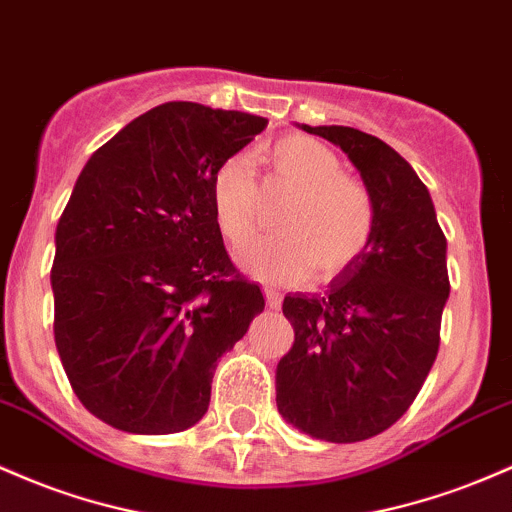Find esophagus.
<instances>
[{
  "mask_svg": "<svg viewBox=\"0 0 512 512\" xmlns=\"http://www.w3.org/2000/svg\"><path fill=\"white\" fill-rule=\"evenodd\" d=\"M265 299H267V306L269 308H279V306H282V294H279V291L274 289L272 284H265Z\"/></svg>",
  "mask_w": 512,
  "mask_h": 512,
  "instance_id": "esophagus-1",
  "label": "esophagus"
}]
</instances>
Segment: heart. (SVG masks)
Segmentation results:
<instances>
[{
    "instance_id": "obj_1",
    "label": "heart",
    "mask_w": 512,
    "mask_h": 512,
    "mask_svg": "<svg viewBox=\"0 0 512 512\" xmlns=\"http://www.w3.org/2000/svg\"><path fill=\"white\" fill-rule=\"evenodd\" d=\"M257 162H265L291 199L277 213L282 233L247 247L243 267L272 282H299L313 267L320 279H330L355 265L374 235L376 206L359 179L342 174L340 157L313 138L286 136L260 150ZM209 201L221 238L240 250L255 235L260 201L247 157L218 162Z\"/></svg>"
}]
</instances>
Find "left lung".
<instances>
[{"label":"left lung","mask_w":512,"mask_h":512,"mask_svg":"<svg viewBox=\"0 0 512 512\" xmlns=\"http://www.w3.org/2000/svg\"><path fill=\"white\" fill-rule=\"evenodd\" d=\"M340 145L376 206L355 265L320 294L284 296L294 345L277 364V408L303 435L362 442L423 389L449 296L447 238L430 192L391 145L350 126H306Z\"/></svg>","instance_id":"8db88e82"}]
</instances>
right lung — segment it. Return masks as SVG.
Listing matches in <instances>:
<instances>
[{
    "label": "right lung",
    "instance_id": "add662e5",
    "mask_svg": "<svg viewBox=\"0 0 512 512\" xmlns=\"http://www.w3.org/2000/svg\"><path fill=\"white\" fill-rule=\"evenodd\" d=\"M267 119L167 101L87 160L55 230V347L89 413L136 435L204 418L218 359L265 311L213 223L209 182Z\"/></svg>",
    "mask_w": 512,
    "mask_h": 512
}]
</instances>
